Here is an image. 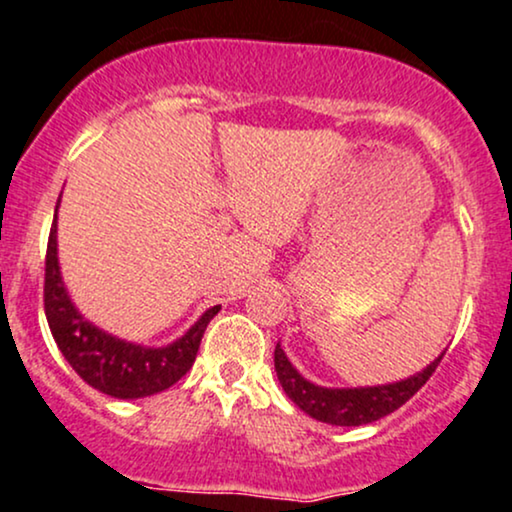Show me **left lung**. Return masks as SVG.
<instances>
[{
  "label": "left lung",
  "mask_w": 512,
  "mask_h": 512,
  "mask_svg": "<svg viewBox=\"0 0 512 512\" xmlns=\"http://www.w3.org/2000/svg\"><path fill=\"white\" fill-rule=\"evenodd\" d=\"M441 357L434 359L424 371L414 374L405 381L386 383V386L371 388H323L306 378L294 369L287 354L282 352L280 342L275 345V371L282 390L287 393L299 410H304L309 417L326 422L333 426H362L371 424L376 419L386 417L405 405L407 400L417 393L419 388L429 381L436 366L441 364Z\"/></svg>",
  "instance_id": "left-lung-1"
}]
</instances>
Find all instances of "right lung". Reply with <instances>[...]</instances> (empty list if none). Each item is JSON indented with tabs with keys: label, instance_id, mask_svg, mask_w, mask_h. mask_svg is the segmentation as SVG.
Returning a JSON list of instances; mask_svg holds the SVG:
<instances>
[{
	"label": "right lung",
	"instance_id": "1",
	"mask_svg": "<svg viewBox=\"0 0 512 512\" xmlns=\"http://www.w3.org/2000/svg\"><path fill=\"white\" fill-rule=\"evenodd\" d=\"M57 208L45 256V316L64 359L88 386L119 400L146 398L174 386L194 364L203 333L220 306L208 309L182 338L167 347L134 345L88 323L71 304L59 273Z\"/></svg>",
	"mask_w": 512,
	"mask_h": 512
}]
</instances>
